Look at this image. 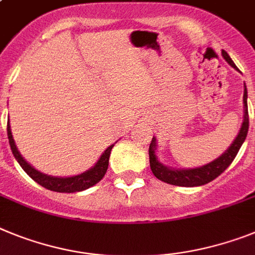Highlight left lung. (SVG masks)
I'll use <instances>...</instances> for the list:
<instances>
[{"instance_id":"obj_1","label":"left lung","mask_w":255,"mask_h":255,"mask_svg":"<svg viewBox=\"0 0 255 255\" xmlns=\"http://www.w3.org/2000/svg\"><path fill=\"white\" fill-rule=\"evenodd\" d=\"M222 55L226 59L228 64L234 67L235 69L239 71L232 59L230 58L225 50H222ZM244 120L243 125L240 128V131L232 142V144L227 148V151L223 152L222 156L218 158H215L214 161L209 162L206 165H202L200 167H193V169H174V167L165 166L164 164H161L157 160L156 156V138H152L151 144H149V166L153 173V175L157 179L162 180L165 183L173 184V186H180V187H195V186H204V184L209 183L214 180L215 178L219 177L223 171L227 169L234 158L236 157L237 152L241 148L244 140L248 135V130H249V113H248V90L247 86L244 84Z\"/></svg>"}]
</instances>
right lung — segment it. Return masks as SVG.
I'll list each match as a JSON object with an SVG mask.
<instances>
[{
  "label": "right lung",
  "instance_id": "obj_1",
  "mask_svg": "<svg viewBox=\"0 0 255 255\" xmlns=\"http://www.w3.org/2000/svg\"><path fill=\"white\" fill-rule=\"evenodd\" d=\"M7 136H8V143H10V148H11L12 154L14 157L16 158V161L19 162L23 170L29 175L34 182L40 184V186L45 187L47 190L54 191V192H80V191L88 190L90 187H93L94 184H97L102 178L104 177L107 169H108V161H110V154L112 151L113 145H110L106 151L102 153L101 158L98 160L97 164L94 166L86 170L85 173L78 174L75 177H51V175H47V174H43L41 171L36 170L32 165H29L27 161L24 160L23 156L20 154V152L18 151L16 145H15L14 138H12L11 129H10V125L7 124Z\"/></svg>",
  "mask_w": 255,
  "mask_h": 255
}]
</instances>
